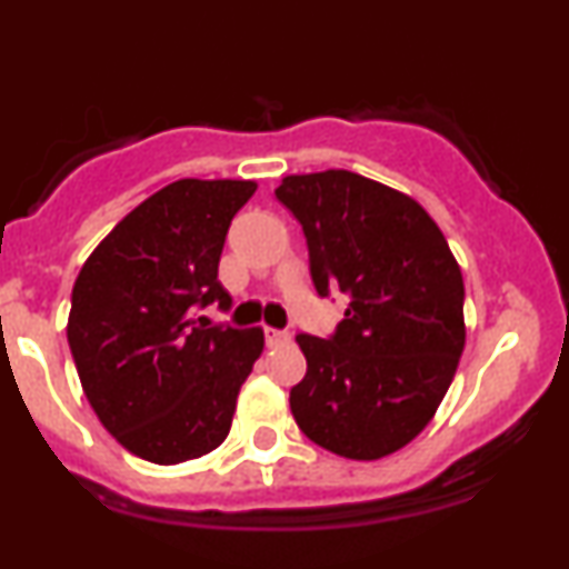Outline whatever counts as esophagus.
I'll use <instances>...</instances> for the list:
<instances>
[{"instance_id":"1","label":"esophagus","mask_w":569,"mask_h":569,"mask_svg":"<svg viewBox=\"0 0 569 569\" xmlns=\"http://www.w3.org/2000/svg\"><path fill=\"white\" fill-rule=\"evenodd\" d=\"M289 339H291L289 331L272 329V326H264V342H267V348H278V345L289 342Z\"/></svg>"}]
</instances>
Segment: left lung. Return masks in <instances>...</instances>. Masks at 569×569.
I'll use <instances>...</instances> for the list:
<instances>
[{
  "instance_id": "left-lung-1",
  "label": "left lung",
  "mask_w": 569,
  "mask_h": 569,
  "mask_svg": "<svg viewBox=\"0 0 569 569\" xmlns=\"http://www.w3.org/2000/svg\"><path fill=\"white\" fill-rule=\"evenodd\" d=\"M276 198L302 224L316 291L350 297L329 339L297 335L293 420L339 457L393 455L436 415L466 348L460 267L420 202L367 176H286Z\"/></svg>"
}]
</instances>
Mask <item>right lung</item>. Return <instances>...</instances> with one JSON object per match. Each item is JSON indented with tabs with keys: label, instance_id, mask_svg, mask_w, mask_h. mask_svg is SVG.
Returning <instances> with one entry per match:
<instances>
[{
	"label": "right lung",
	"instance_id": "obj_1",
	"mask_svg": "<svg viewBox=\"0 0 569 569\" xmlns=\"http://www.w3.org/2000/svg\"><path fill=\"white\" fill-rule=\"evenodd\" d=\"M253 192V181H173L136 206L74 280L67 337L82 390L141 460H194L230 433L264 331L211 326L198 310H230L219 259Z\"/></svg>",
	"mask_w": 569,
	"mask_h": 569
}]
</instances>
